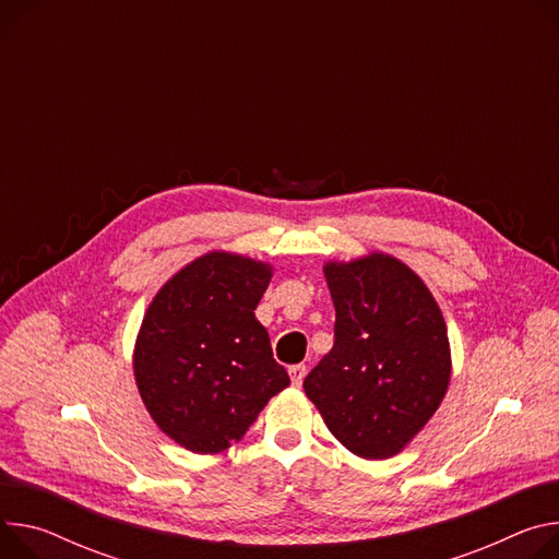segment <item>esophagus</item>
<instances>
[{
    "mask_svg": "<svg viewBox=\"0 0 559 559\" xmlns=\"http://www.w3.org/2000/svg\"><path fill=\"white\" fill-rule=\"evenodd\" d=\"M306 374H308V368L302 366V364L289 366V379H292V383H294V385H300V383H302V379H306Z\"/></svg>",
    "mask_w": 559,
    "mask_h": 559,
    "instance_id": "obj_1",
    "label": "esophagus"
}]
</instances>
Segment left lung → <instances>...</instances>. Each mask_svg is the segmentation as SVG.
Returning <instances> with one entry per match:
<instances>
[{"mask_svg": "<svg viewBox=\"0 0 559 559\" xmlns=\"http://www.w3.org/2000/svg\"><path fill=\"white\" fill-rule=\"evenodd\" d=\"M323 272L334 345L302 388L349 452L385 460L428 424L448 390L445 321L424 281L385 253Z\"/></svg>", "mask_w": 559, "mask_h": 559, "instance_id": "1", "label": "left lung"}]
</instances>
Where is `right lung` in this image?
Returning <instances> with one entry per match:
<instances>
[{
	"label": "right lung",
	"mask_w": 559,
	"mask_h": 559,
	"mask_svg": "<svg viewBox=\"0 0 559 559\" xmlns=\"http://www.w3.org/2000/svg\"><path fill=\"white\" fill-rule=\"evenodd\" d=\"M272 267L212 251L182 267L151 300L133 372L158 428L191 452H221L289 385L270 334L253 317Z\"/></svg>",
	"instance_id": "1"
}]
</instances>
